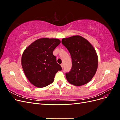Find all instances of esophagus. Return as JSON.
<instances>
[{
	"instance_id": "1",
	"label": "esophagus",
	"mask_w": 120,
	"mask_h": 120,
	"mask_svg": "<svg viewBox=\"0 0 120 120\" xmlns=\"http://www.w3.org/2000/svg\"><path fill=\"white\" fill-rule=\"evenodd\" d=\"M61 68H64V64H61Z\"/></svg>"
}]
</instances>
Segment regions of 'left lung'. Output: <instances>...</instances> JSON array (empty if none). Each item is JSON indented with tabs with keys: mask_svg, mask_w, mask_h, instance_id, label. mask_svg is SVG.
I'll use <instances>...</instances> for the list:
<instances>
[{
	"mask_svg": "<svg viewBox=\"0 0 120 120\" xmlns=\"http://www.w3.org/2000/svg\"><path fill=\"white\" fill-rule=\"evenodd\" d=\"M61 42L68 50L72 60L71 70L66 74L68 82L78 86L90 82L98 66V57L94 46L78 35L64 38Z\"/></svg>",
	"mask_w": 120,
	"mask_h": 120,
	"instance_id": "left-lung-1",
	"label": "left lung"
}]
</instances>
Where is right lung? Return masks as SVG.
<instances>
[{
    "label": "right lung",
    "instance_id": "obj_1",
    "mask_svg": "<svg viewBox=\"0 0 120 120\" xmlns=\"http://www.w3.org/2000/svg\"><path fill=\"white\" fill-rule=\"evenodd\" d=\"M60 43L58 38H41L25 49L21 57V65L30 82L38 88L53 82L56 72L62 70L56 63L53 52Z\"/></svg>",
    "mask_w": 120,
    "mask_h": 120
}]
</instances>
